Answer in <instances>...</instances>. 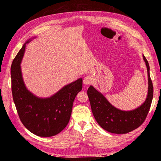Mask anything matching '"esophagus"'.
Instances as JSON below:
<instances>
[{
  "label": "esophagus",
  "instance_id": "obj_1",
  "mask_svg": "<svg viewBox=\"0 0 161 161\" xmlns=\"http://www.w3.org/2000/svg\"><path fill=\"white\" fill-rule=\"evenodd\" d=\"M92 80H92V78H91V76H86L83 80V83L85 85H90L92 83Z\"/></svg>",
  "mask_w": 161,
  "mask_h": 161
}]
</instances>
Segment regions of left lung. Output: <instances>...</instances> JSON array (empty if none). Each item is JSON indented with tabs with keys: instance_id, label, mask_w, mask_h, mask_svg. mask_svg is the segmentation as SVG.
<instances>
[{
	"instance_id": "obj_1",
	"label": "left lung",
	"mask_w": 161,
	"mask_h": 161,
	"mask_svg": "<svg viewBox=\"0 0 161 161\" xmlns=\"http://www.w3.org/2000/svg\"><path fill=\"white\" fill-rule=\"evenodd\" d=\"M143 58L147 67L148 90L147 99L139 108L131 111L118 109L92 86L87 90L92 114L97 122L109 132L127 134L140 127L147 118L153 101V86L150 76L148 62L144 55Z\"/></svg>"
}]
</instances>
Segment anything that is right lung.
Masks as SVG:
<instances>
[{"label": "right lung", "mask_w": 161, "mask_h": 161, "mask_svg": "<svg viewBox=\"0 0 161 161\" xmlns=\"http://www.w3.org/2000/svg\"><path fill=\"white\" fill-rule=\"evenodd\" d=\"M23 44L12 62L11 89L19 118L31 133L40 137H50L60 133L69 124L73 102L82 90L81 78L61 89L49 98H39L24 84L20 64L25 52Z\"/></svg>", "instance_id": "1"}]
</instances>
